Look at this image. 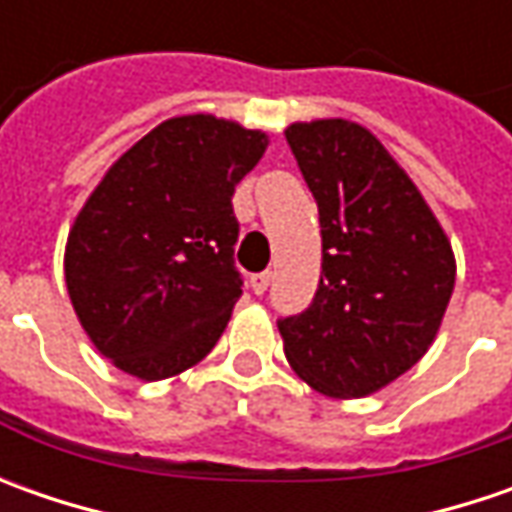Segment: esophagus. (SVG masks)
Segmentation results:
<instances>
[{
  "instance_id": "1",
  "label": "esophagus",
  "mask_w": 512,
  "mask_h": 512,
  "mask_svg": "<svg viewBox=\"0 0 512 512\" xmlns=\"http://www.w3.org/2000/svg\"><path fill=\"white\" fill-rule=\"evenodd\" d=\"M267 285H270V273H253V276H250V290H253V293H256V296H262V293H265L267 290Z\"/></svg>"
}]
</instances>
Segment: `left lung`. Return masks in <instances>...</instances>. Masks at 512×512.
Wrapping results in <instances>:
<instances>
[{"instance_id": "obj_1", "label": "left lung", "mask_w": 512, "mask_h": 512, "mask_svg": "<svg viewBox=\"0 0 512 512\" xmlns=\"http://www.w3.org/2000/svg\"><path fill=\"white\" fill-rule=\"evenodd\" d=\"M285 136L322 227L313 305L279 322L287 364L330 399H362L433 344L456 256L422 190L359 122H293Z\"/></svg>"}]
</instances>
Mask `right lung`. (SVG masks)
<instances>
[{
	"mask_svg": "<svg viewBox=\"0 0 512 512\" xmlns=\"http://www.w3.org/2000/svg\"><path fill=\"white\" fill-rule=\"evenodd\" d=\"M265 130L213 113L173 116L125 150L76 213L65 285L93 347L142 382L199 364L225 333L233 190L267 150Z\"/></svg>",
	"mask_w": 512,
	"mask_h": 512,
	"instance_id": "add662e5",
	"label": "right lung"
}]
</instances>
